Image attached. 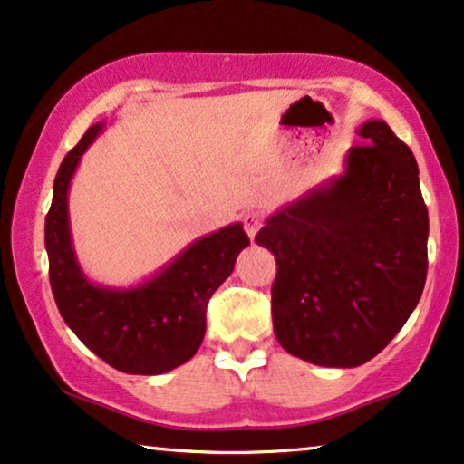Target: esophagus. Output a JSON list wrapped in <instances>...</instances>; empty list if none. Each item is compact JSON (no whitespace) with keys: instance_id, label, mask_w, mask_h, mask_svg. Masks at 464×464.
Returning a JSON list of instances; mask_svg holds the SVG:
<instances>
[{"instance_id":"34e87169","label":"esophagus","mask_w":464,"mask_h":464,"mask_svg":"<svg viewBox=\"0 0 464 464\" xmlns=\"http://www.w3.org/2000/svg\"><path fill=\"white\" fill-rule=\"evenodd\" d=\"M242 222H244L246 233H248V237L252 239L258 233V228L263 227V216H261V212H255V209H250V212H246L242 216Z\"/></svg>"}]
</instances>
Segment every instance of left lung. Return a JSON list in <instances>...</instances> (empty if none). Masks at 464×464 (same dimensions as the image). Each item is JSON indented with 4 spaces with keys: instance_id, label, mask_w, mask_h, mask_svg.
Segmentation results:
<instances>
[{
    "instance_id": "left-lung-1",
    "label": "left lung",
    "mask_w": 464,
    "mask_h": 464,
    "mask_svg": "<svg viewBox=\"0 0 464 464\" xmlns=\"http://www.w3.org/2000/svg\"><path fill=\"white\" fill-rule=\"evenodd\" d=\"M333 176L271 214L256 244L276 256L271 316L288 354L358 367L407 323L426 282L429 209L418 163L384 121Z\"/></svg>"
}]
</instances>
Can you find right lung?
<instances>
[{"label": "right lung", "instance_id": "add662e5", "mask_svg": "<svg viewBox=\"0 0 464 464\" xmlns=\"http://www.w3.org/2000/svg\"><path fill=\"white\" fill-rule=\"evenodd\" d=\"M103 127L106 122L86 129L54 178L44 225L51 288L65 324L102 361L122 373L159 375L199 350L209 296L231 276L250 239L236 222L195 239L150 280L129 288L92 284L73 250L67 193L80 159Z\"/></svg>", "mask_w": 464, "mask_h": 464}]
</instances>
